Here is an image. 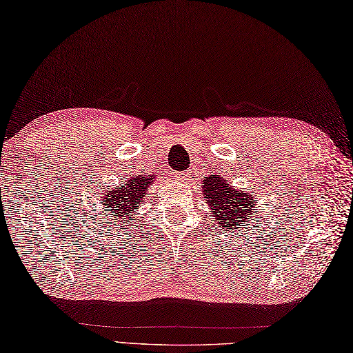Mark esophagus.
Listing matches in <instances>:
<instances>
[{
	"mask_svg": "<svg viewBox=\"0 0 353 353\" xmlns=\"http://www.w3.org/2000/svg\"><path fill=\"white\" fill-rule=\"evenodd\" d=\"M174 178L176 179V181H179V183H187L190 179L189 174H184V172H175Z\"/></svg>",
	"mask_w": 353,
	"mask_h": 353,
	"instance_id": "esophagus-1",
	"label": "esophagus"
}]
</instances>
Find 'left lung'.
<instances>
[{
	"mask_svg": "<svg viewBox=\"0 0 353 353\" xmlns=\"http://www.w3.org/2000/svg\"><path fill=\"white\" fill-rule=\"evenodd\" d=\"M203 198L210 210V219L216 222L222 233L230 230L250 228L251 222H256L259 216V198L254 192L239 190L230 184V179L221 175H210L201 179Z\"/></svg>",
	"mask_w": 353,
	"mask_h": 353,
	"instance_id": "1",
	"label": "left lung"
}]
</instances>
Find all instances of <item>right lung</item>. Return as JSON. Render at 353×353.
<instances>
[{
  "label": "right lung",
  "instance_id": "1",
  "mask_svg": "<svg viewBox=\"0 0 353 353\" xmlns=\"http://www.w3.org/2000/svg\"><path fill=\"white\" fill-rule=\"evenodd\" d=\"M155 175H134L131 174L119 185L110 187L99 196V207L92 210V219L96 224H102V233L114 232L128 233L135 228V213L146 201V193L150 184L155 183ZM112 234V233H111Z\"/></svg>",
  "mask_w": 353,
  "mask_h": 353
}]
</instances>
